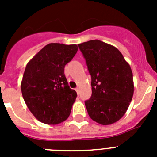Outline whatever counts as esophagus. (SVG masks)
Returning a JSON list of instances; mask_svg holds the SVG:
<instances>
[{
    "mask_svg": "<svg viewBox=\"0 0 157 157\" xmlns=\"http://www.w3.org/2000/svg\"><path fill=\"white\" fill-rule=\"evenodd\" d=\"M75 90H76V92H77L78 94H79V88H78V87H77V88L75 89Z\"/></svg>",
    "mask_w": 157,
    "mask_h": 157,
    "instance_id": "esophagus-1",
    "label": "esophagus"
}]
</instances>
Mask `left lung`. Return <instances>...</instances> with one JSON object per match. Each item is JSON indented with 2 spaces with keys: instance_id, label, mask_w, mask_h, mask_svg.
<instances>
[{
  "instance_id": "1",
  "label": "left lung",
  "mask_w": 157,
  "mask_h": 157,
  "mask_svg": "<svg viewBox=\"0 0 157 157\" xmlns=\"http://www.w3.org/2000/svg\"><path fill=\"white\" fill-rule=\"evenodd\" d=\"M91 75L92 95L85 101L94 121L110 125L127 112L134 94L133 73L121 52L100 40L78 44Z\"/></svg>"
}]
</instances>
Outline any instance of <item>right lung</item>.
I'll return each instance as SVG.
<instances>
[{
	"mask_svg": "<svg viewBox=\"0 0 157 157\" xmlns=\"http://www.w3.org/2000/svg\"><path fill=\"white\" fill-rule=\"evenodd\" d=\"M77 51L76 45L50 43L26 66L22 95L29 110L41 123L56 125L70 116L77 94L67 84L64 67Z\"/></svg>",
	"mask_w": 157,
	"mask_h": 157,
	"instance_id": "add662e5",
	"label": "right lung"
}]
</instances>
